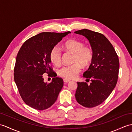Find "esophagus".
I'll return each instance as SVG.
<instances>
[{
	"mask_svg": "<svg viewBox=\"0 0 132 132\" xmlns=\"http://www.w3.org/2000/svg\"><path fill=\"white\" fill-rule=\"evenodd\" d=\"M63 81L64 82H65V83H67V82H69L70 81V80H69V79H63Z\"/></svg>",
	"mask_w": 132,
	"mask_h": 132,
	"instance_id": "esophagus-1",
	"label": "esophagus"
}]
</instances>
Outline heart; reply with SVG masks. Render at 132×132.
Instances as JSON below:
<instances>
[{"label": "heart", "instance_id": "b5f03b06", "mask_svg": "<svg viewBox=\"0 0 132 132\" xmlns=\"http://www.w3.org/2000/svg\"><path fill=\"white\" fill-rule=\"evenodd\" d=\"M63 50L73 53L72 62H75L71 65L64 66L58 71V74L62 78L73 79L77 78L81 71V66H86L93 59V51L88 47L84 46L83 43L75 39H70L63 44ZM62 53L57 46L51 49L50 53V59L52 63L56 66L61 63Z\"/></svg>", "mask_w": 132, "mask_h": 132}]
</instances>
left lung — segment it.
I'll list each match as a JSON object with an SVG mask.
<instances>
[{"label": "left lung", "instance_id": "8db88e82", "mask_svg": "<svg viewBox=\"0 0 132 132\" xmlns=\"http://www.w3.org/2000/svg\"><path fill=\"white\" fill-rule=\"evenodd\" d=\"M85 36L90 43L93 59L83 76L90 79V85L78 82L75 98L85 108L97 106L105 101L115 88L118 81L119 60L114 48L106 36L88 29L75 31Z\"/></svg>", "mask_w": 132, "mask_h": 132}]
</instances>
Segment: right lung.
I'll use <instances>...</instances> for the list:
<instances>
[{"mask_svg": "<svg viewBox=\"0 0 132 132\" xmlns=\"http://www.w3.org/2000/svg\"><path fill=\"white\" fill-rule=\"evenodd\" d=\"M44 32L30 38L18 52L14 69V81L20 96L31 108L44 110L56 102L63 85L50 66V53L69 34ZM54 77L50 84L44 81L43 74Z\"/></svg>", "mask_w": 132, "mask_h": 132, "instance_id": "obj_1", "label": "right lung"}]
</instances>
